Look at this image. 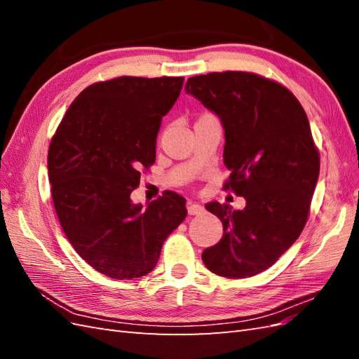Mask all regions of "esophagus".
<instances>
[{"mask_svg":"<svg viewBox=\"0 0 359 359\" xmlns=\"http://www.w3.org/2000/svg\"><path fill=\"white\" fill-rule=\"evenodd\" d=\"M203 211V207L199 203H188V215L189 216H197Z\"/></svg>","mask_w":359,"mask_h":359,"instance_id":"1","label":"esophagus"}]
</instances>
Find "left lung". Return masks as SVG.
<instances>
[{
  "label": "left lung",
  "instance_id": "1",
  "mask_svg": "<svg viewBox=\"0 0 359 359\" xmlns=\"http://www.w3.org/2000/svg\"><path fill=\"white\" fill-rule=\"evenodd\" d=\"M185 89L222 121L224 188L247 201L243 210L205 205L222 220L224 236L202 261L219 276H255L293 245L309 219L319 152L307 114L284 85L255 72L196 75Z\"/></svg>",
  "mask_w": 359,
  "mask_h": 359
}]
</instances>
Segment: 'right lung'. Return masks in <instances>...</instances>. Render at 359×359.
<instances>
[{
  "label": "right lung",
  "instance_id": "obj_1",
  "mask_svg": "<svg viewBox=\"0 0 359 359\" xmlns=\"http://www.w3.org/2000/svg\"><path fill=\"white\" fill-rule=\"evenodd\" d=\"M184 77L97 81L67 108L48 152L50 194L67 241L112 279L154 269L162 245L187 217L172 191L147 210L131 202L140 172L156 162L160 121L180 95Z\"/></svg>",
  "mask_w": 359,
  "mask_h": 359
}]
</instances>
